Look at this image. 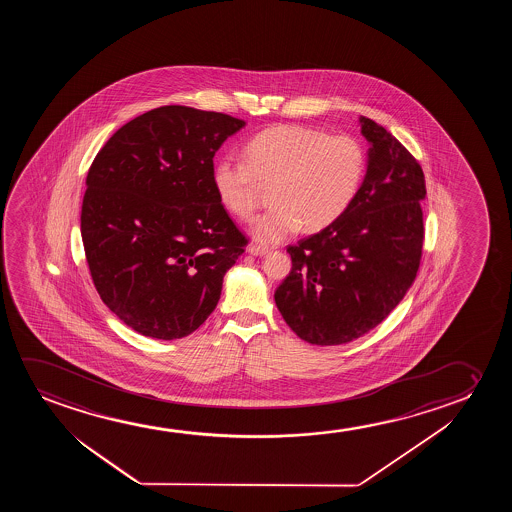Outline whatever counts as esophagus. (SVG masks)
<instances>
[{
    "instance_id": "obj_1",
    "label": "esophagus",
    "mask_w": 512,
    "mask_h": 512,
    "mask_svg": "<svg viewBox=\"0 0 512 512\" xmlns=\"http://www.w3.org/2000/svg\"><path fill=\"white\" fill-rule=\"evenodd\" d=\"M248 253H252L255 257H266V255L271 253V250H267L264 246L250 245L248 246Z\"/></svg>"
}]
</instances>
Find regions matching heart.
I'll list each match as a JSON object with an SVG mask.
<instances>
[{
  "instance_id": "obj_1",
  "label": "heart",
  "mask_w": 512,
  "mask_h": 512,
  "mask_svg": "<svg viewBox=\"0 0 512 512\" xmlns=\"http://www.w3.org/2000/svg\"><path fill=\"white\" fill-rule=\"evenodd\" d=\"M246 161L224 155L213 164L218 201L234 217L250 220L259 204V183H273V208L255 220L253 238L274 245L302 224L322 231L336 224L360 192L367 157L353 136L297 124L267 127L245 145Z\"/></svg>"
}]
</instances>
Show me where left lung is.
<instances>
[{
  "label": "left lung",
  "instance_id": "8db88e82",
  "mask_svg": "<svg viewBox=\"0 0 512 512\" xmlns=\"http://www.w3.org/2000/svg\"><path fill=\"white\" fill-rule=\"evenodd\" d=\"M367 173L350 210L288 246L292 271L274 292L283 320L306 343L336 346L383 322L413 285L427 196L421 166L385 127L360 117Z\"/></svg>",
  "mask_w": 512,
  "mask_h": 512
}]
</instances>
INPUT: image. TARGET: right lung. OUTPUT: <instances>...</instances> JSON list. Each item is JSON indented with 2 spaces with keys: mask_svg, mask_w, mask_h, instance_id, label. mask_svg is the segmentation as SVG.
I'll list each match as a JSON object with an SVG mask.
<instances>
[{
  "mask_svg": "<svg viewBox=\"0 0 512 512\" xmlns=\"http://www.w3.org/2000/svg\"><path fill=\"white\" fill-rule=\"evenodd\" d=\"M245 120L161 106L120 127L87 173L82 241L101 301L127 327L171 341L217 308L248 239L218 201L213 157Z\"/></svg>",
  "mask_w": 512,
  "mask_h": 512,
  "instance_id": "obj_1",
  "label": "right lung"
}]
</instances>
